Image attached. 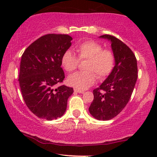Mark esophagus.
I'll return each instance as SVG.
<instances>
[{
    "label": "esophagus",
    "instance_id": "esophagus-1",
    "mask_svg": "<svg viewBox=\"0 0 157 157\" xmlns=\"http://www.w3.org/2000/svg\"><path fill=\"white\" fill-rule=\"evenodd\" d=\"M74 91H75V92H77V93H80V94H83L84 93L83 91H81V90H79V89H74Z\"/></svg>",
    "mask_w": 157,
    "mask_h": 157
}]
</instances>
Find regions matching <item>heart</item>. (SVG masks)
Returning <instances> with one entry per match:
<instances>
[{"instance_id":"1","label":"heart","mask_w":157,"mask_h":157,"mask_svg":"<svg viewBox=\"0 0 157 157\" xmlns=\"http://www.w3.org/2000/svg\"><path fill=\"white\" fill-rule=\"evenodd\" d=\"M77 57L71 50H66L61 57V65L68 72H72L77 68L79 60H86L84 64L86 71L77 72L68 77L67 82L79 90H85L97 80V75L103 79L111 74L115 63L114 55L111 50L103 49L100 43L86 40L75 46Z\"/></svg>"}]
</instances>
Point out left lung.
I'll return each mask as SVG.
<instances>
[{"label": "left lung", "instance_id": "left-lung-1", "mask_svg": "<svg viewBox=\"0 0 157 157\" xmlns=\"http://www.w3.org/2000/svg\"><path fill=\"white\" fill-rule=\"evenodd\" d=\"M100 38L111 41L115 66L105 80L93 91L94 100L89 110L97 120H109L121 112L130 100L137 80V62L130 48L120 40L109 35Z\"/></svg>", "mask_w": 157, "mask_h": 157}]
</instances>
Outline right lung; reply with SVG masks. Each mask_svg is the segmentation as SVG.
Segmentation results:
<instances>
[{"label": "right lung", "instance_id": "obj_1", "mask_svg": "<svg viewBox=\"0 0 157 157\" xmlns=\"http://www.w3.org/2000/svg\"><path fill=\"white\" fill-rule=\"evenodd\" d=\"M71 40L68 35L48 34L32 43L21 57V93L27 107L39 118L61 117L74 92L73 88L64 85L55 88L65 78L61 57L71 46Z\"/></svg>", "mask_w": 157, "mask_h": 157}]
</instances>
